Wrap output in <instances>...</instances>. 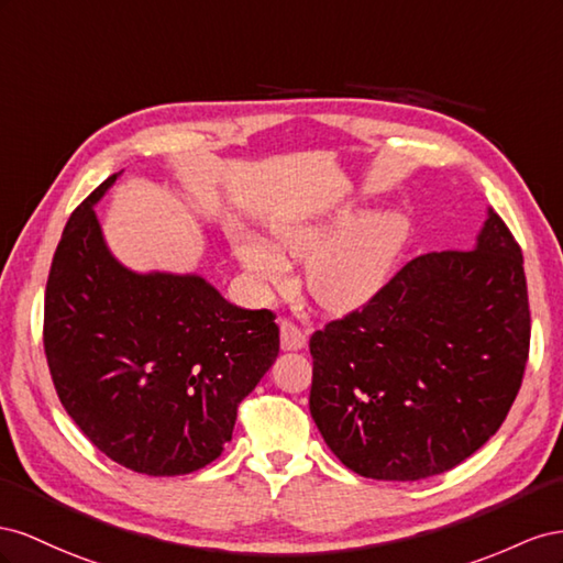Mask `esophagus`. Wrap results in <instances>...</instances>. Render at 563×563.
<instances>
[{
    "mask_svg": "<svg viewBox=\"0 0 563 563\" xmlns=\"http://www.w3.org/2000/svg\"><path fill=\"white\" fill-rule=\"evenodd\" d=\"M307 344V332H303L292 320H283L280 323V346L283 351H299Z\"/></svg>",
    "mask_w": 563,
    "mask_h": 563,
    "instance_id": "1",
    "label": "esophagus"
}]
</instances>
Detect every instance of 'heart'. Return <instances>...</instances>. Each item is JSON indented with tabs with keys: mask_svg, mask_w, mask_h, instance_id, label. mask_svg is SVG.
I'll return each mask as SVG.
<instances>
[{
	"mask_svg": "<svg viewBox=\"0 0 563 563\" xmlns=\"http://www.w3.org/2000/svg\"><path fill=\"white\" fill-rule=\"evenodd\" d=\"M349 220V212L271 229L273 247L250 235H235L240 264L264 283L287 276V260H301L303 283L320 309L346 313L371 301L387 283L408 238V223L394 212ZM347 224L346 228L341 225ZM343 229L340 230L339 227Z\"/></svg>",
	"mask_w": 563,
	"mask_h": 563,
	"instance_id": "1",
	"label": "heart"
}]
</instances>
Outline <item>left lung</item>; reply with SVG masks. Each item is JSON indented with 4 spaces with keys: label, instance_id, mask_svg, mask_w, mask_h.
<instances>
[{
    "label": "left lung",
    "instance_id": "1",
    "mask_svg": "<svg viewBox=\"0 0 563 563\" xmlns=\"http://www.w3.org/2000/svg\"><path fill=\"white\" fill-rule=\"evenodd\" d=\"M528 346L521 247L488 210L474 250L415 256L363 309L311 334L309 410L351 472L437 476L500 429Z\"/></svg>",
    "mask_w": 563,
    "mask_h": 563
}]
</instances>
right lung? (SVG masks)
I'll list each match as a JSON object with an SVG mask.
<instances>
[{"label":"right lung","mask_w":563,"mask_h":563,"mask_svg":"<svg viewBox=\"0 0 563 563\" xmlns=\"http://www.w3.org/2000/svg\"><path fill=\"white\" fill-rule=\"evenodd\" d=\"M96 188L66 223L44 295V353L85 437L148 476L202 470L223 453L238 406L280 351L268 309L229 303L200 276L134 273L110 254Z\"/></svg>","instance_id":"right-lung-1"}]
</instances>
